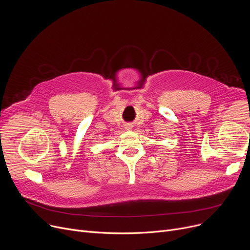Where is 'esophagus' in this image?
Returning <instances> with one entry per match:
<instances>
[{"instance_id": "34e87169", "label": "esophagus", "mask_w": 250, "mask_h": 250, "mask_svg": "<svg viewBox=\"0 0 250 250\" xmlns=\"http://www.w3.org/2000/svg\"><path fill=\"white\" fill-rule=\"evenodd\" d=\"M130 128H132V126H129V125H127V126H126V129H128V130H129Z\"/></svg>"}]
</instances>
